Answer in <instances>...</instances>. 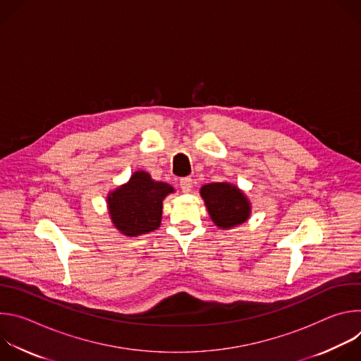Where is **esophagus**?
Instances as JSON below:
<instances>
[{"mask_svg":"<svg viewBox=\"0 0 361 361\" xmlns=\"http://www.w3.org/2000/svg\"><path fill=\"white\" fill-rule=\"evenodd\" d=\"M180 187L183 190V192H190L192 188V180L191 177H184L180 180Z\"/></svg>","mask_w":361,"mask_h":361,"instance_id":"obj_1","label":"esophagus"}]
</instances>
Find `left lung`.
I'll list each match as a JSON object with an SVG mask.
<instances>
[{
  "label": "left lung",
  "instance_id": "8db88e82",
  "mask_svg": "<svg viewBox=\"0 0 361 361\" xmlns=\"http://www.w3.org/2000/svg\"><path fill=\"white\" fill-rule=\"evenodd\" d=\"M201 197L216 226L230 228L244 223L250 216V202L244 194L227 183H212L201 187Z\"/></svg>",
  "mask_w": 361,
  "mask_h": 361
}]
</instances>
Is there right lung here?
<instances>
[{"instance_id":"obj_1","label":"right lung","mask_w":361,"mask_h":361,"mask_svg":"<svg viewBox=\"0 0 361 361\" xmlns=\"http://www.w3.org/2000/svg\"><path fill=\"white\" fill-rule=\"evenodd\" d=\"M173 187L154 181L144 171L133 174L130 181L109 197V209L114 226L126 235L157 230L161 223L163 200Z\"/></svg>"}]
</instances>
